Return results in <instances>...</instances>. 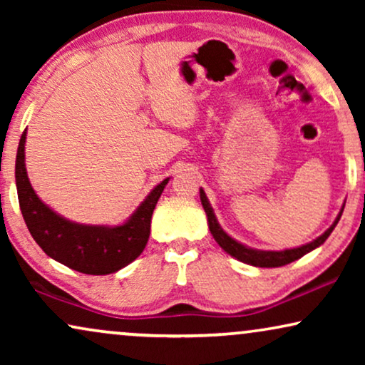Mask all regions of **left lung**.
Instances as JSON below:
<instances>
[{"label":"left lung","instance_id":"1","mask_svg":"<svg viewBox=\"0 0 365 365\" xmlns=\"http://www.w3.org/2000/svg\"><path fill=\"white\" fill-rule=\"evenodd\" d=\"M199 196H201V204H202L204 211H206L209 231H211L212 237L216 239V242L229 254V256L236 257L237 261L249 264V266H254V267H281V266H286V264H289V262L297 261V259H301L302 256H306L307 252L314 251V249L326 242V239L331 236L334 227L337 226L339 219H341L342 211H344V206H342L341 212L337 214L336 221L332 222V226L329 227L327 231L322 234V236L314 239L312 242H307V244H304V246H299L294 249H284V251H261V249L244 246V244H241L239 241H236V239H232L231 236H229V234L221 227V224L217 222L216 214H214V209L211 207V204H209V199L202 187L199 189Z\"/></svg>","mask_w":365,"mask_h":365}]
</instances>
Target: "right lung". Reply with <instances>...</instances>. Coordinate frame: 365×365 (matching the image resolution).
Wrapping results in <instances>:
<instances>
[{
    "instance_id": "right-lung-1",
    "label": "right lung",
    "mask_w": 365,
    "mask_h": 365,
    "mask_svg": "<svg viewBox=\"0 0 365 365\" xmlns=\"http://www.w3.org/2000/svg\"><path fill=\"white\" fill-rule=\"evenodd\" d=\"M24 144L26 129L19 139L14 178L19 209L28 231L38 246L54 261L91 276H106L131 264L146 247L151 232L153 211L169 178L159 182L128 217V221L119 226L73 222L54 212L34 192L24 164Z\"/></svg>"
}]
</instances>
